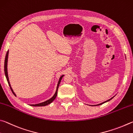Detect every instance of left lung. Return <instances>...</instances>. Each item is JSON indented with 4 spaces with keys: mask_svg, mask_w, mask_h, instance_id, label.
Listing matches in <instances>:
<instances>
[{
    "mask_svg": "<svg viewBox=\"0 0 133 133\" xmlns=\"http://www.w3.org/2000/svg\"><path fill=\"white\" fill-rule=\"evenodd\" d=\"M115 96H113V97H111V98H110V99H109V100H108V101H105V102H103V103H100V104H96V105H93V106H99V105H101V104H103V103H106V102H109V101H110V100H111Z\"/></svg>",
    "mask_w": 133,
    "mask_h": 133,
    "instance_id": "8db88e82",
    "label": "left lung"
}]
</instances>
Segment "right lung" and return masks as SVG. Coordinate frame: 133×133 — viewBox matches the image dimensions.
Instances as JSON below:
<instances>
[{
	"instance_id": "obj_1",
	"label": "right lung",
	"mask_w": 133,
	"mask_h": 133,
	"mask_svg": "<svg viewBox=\"0 0 133 133\" xmlns=\"http://www.w3.org/2000/svg\"><path fill=\"white\" fill-rule=\"evenodd\" d=\"M8 55H9V50L8 51V52L6 53V57H5V60H4V74H5V76H6V79L8 81V84L9 85V87H10V89L11 90V92H12L13 94H14V95H15L16 96L15 93L13 92V90L12 89V88L11 87V85H10V82H9V76H8ZM64 76V75H63L62 76H61V77L59 79V81H58V84H57V89H56V91L55 94L54 95V96L50 98V99L47 100V101H46L44 102H42V103H38V104H30V106H45L46 105H48V104H50L51 103H52V102L54 101L55 99L56 98V97H57V93H58V87H59V83L61 82V79H62V77Z\"/></svg>"
}]
</instances>
